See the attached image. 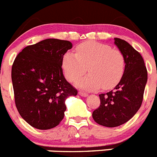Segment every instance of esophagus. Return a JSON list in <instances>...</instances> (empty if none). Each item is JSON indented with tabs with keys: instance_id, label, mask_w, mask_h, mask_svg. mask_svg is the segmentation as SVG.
Segmentation results:
<instances>
[{
	"instance_id": "obj_1",
	"label": "esophagus",
	"mask_w": 157,
	"mask_h": 157,
	"mask_svg": "<svg viewBox=\"0 0 157 157\" xmlns=\"http://www.w3.org/2000/svg\"><path fill=\"white\" fill-rule=\"evenodd\" d=\"M79 95L81 96H83V97H86V96H88V93H85V92H83V91H80L79 92Z\"/></svg>"
}]
</instances>
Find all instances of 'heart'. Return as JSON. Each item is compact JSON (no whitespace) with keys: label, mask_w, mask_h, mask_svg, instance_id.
<instances>
[{"label":"heart","mask_w":157,"mask_h":157,"mask_svg":"<svg viewBox=\"0 0 157 157\" xmlns=\"http://www.w3.org/2000/svg\"><path fill=\"white\" fill-rule=\"evenodd\" d=\"M76 55L67 52L62 58V68L70 82H77L85 73L89 74L77 85L86 90L115 87L124 74L125 61L118 49L100 42L87 41L77 45Z\"/></svg>","instance_id":"heart-1"}]
</instances>
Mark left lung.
<instances>
[{
	"mask_svg": "<svg viewBox=\"0 0 157 157\" xmlns=\"http://www.w3.org/2000/svg\"><path fill=\"white\" fill-rule=\"evenodd\" d=\"M114 40L124 55V74L114 90L99 95L100 105L93 112L94 121L108 128L121 125L137 113L147 81V71L140 54L126 41L118 38Z\"/></svg>",
	"mask_w": 157,
	"mask_h": 157,
	"instance_id": "8db88e82",
	"label": "left lung"
}]
</instances>
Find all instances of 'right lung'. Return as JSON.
Here are the masks:
<instances>
[{
    "instance_id": "right-lung-1",
    "label": "right lung",
    "mask_w": 157,
    "mask_h": 157,
    "mask_svg": "<svg viewBox=\"0 0 157 157\" xmlns=\"http://www.w3.org/2000/svg\"><path fill=\"white\" fill-rule=\"evenodd\" d=\"M71 48L69 41L47 39L26 46L14 60L11 78L16 106L33 128L48 130L58 125L66 99L77 96L61 67L63 56Z\"/></svg>"
}]
</instances>
